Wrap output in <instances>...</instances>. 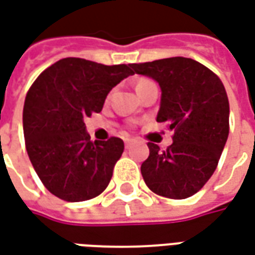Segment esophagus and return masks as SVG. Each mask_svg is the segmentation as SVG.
Listing matches in <instances>:
<instances>
[{
    "label": "esophagus",
    "instance_id": "obj_1",
    "mask_svg": "<svg viewBox=\"0 0 255 255\" xmlns=\"http://www.w3.org/2000/svg\"><path fill=\"white\" fill-rule=\"evenodd\" d=\"M131 142H133V140H131V138H126V140H125V146H126V148H130V145H131Z\"/></svg>",
    "mask_w": 255,
    "mask_h": 255
}]
</instances>
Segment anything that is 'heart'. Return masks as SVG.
Wrapping results in <instances>:
<instances>
[{"instance_id": "heart-1", "label": "heart", "mask_w": 255, "mask_h": 255, "mask_svg": "<svg viewBox=\"0 0 255 255\" xmlns=\"http://www.w3.org/2000/svg\"><path fill=\"white\" fill-rule=\"evenodd\" d=\"M150 83H153V81L149 79H145V77L137 80V83H135V89H137V92H140L141 89L144 88V87H146L148 84H150Z\"/></svg>"}]
</instances>
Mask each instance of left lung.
<instances>
[{
  "instance_id": "left-lung-1",
  "label": "left lung",
  "mask_w": 255,
  "mask_h": 255,
  "mask_svg": "<svg viewBox=\"0 0 255 255\" xmlns=\"http://www.w3.org/2000/svg\"><path fill=\"white\" fill-rule=\"evenodd\" d=\"M130 68L159 83L161 102L156 121L174 130L167 149L148 142L149 156L141 164L146 186L174 200L194 196L213 175L230 133V103L222 80L185 57Z\"/></svg>"
}]
</instances>
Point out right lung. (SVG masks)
I'll return each instance as SVG.
<instances>
[{
  "label": "right lung",
  "mask_w": 255,
  "mask_h": 255,
  "mask_svg": "<svg viewBox=\"0 0 255 255\" xmlns=\"http://www.w3.org/2000/svg\"><path fill=\"white\" fill-rule=\"evenodd\" d=\"M134 72L130 65L64 58L43 70L27 92L23 110L25 148L44 187L80 202L109 186L124 141H91L84 120L100 113L106 96Z\"/></svg>",
  "instance_id": "1"
}]
</instances>
